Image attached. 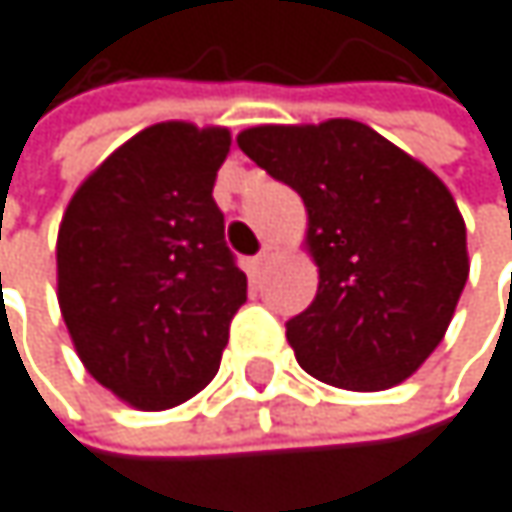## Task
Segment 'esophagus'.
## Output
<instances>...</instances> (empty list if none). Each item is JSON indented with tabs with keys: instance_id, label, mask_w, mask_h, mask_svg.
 <instances>
[{
	"instance_id": "34e87169",
	"label": "esophagus",
	"mask_w": 512,
	"mask_h": 512,
	"mask_svg": "<svg viewBox=\"0 0 512 512\" xmlns=\"http://www.w3.org/2000/svg\"><path fill=\"white\" fill-rule=\"evenodd\" d=\"M276 254H279V251H276V245H270V242H267V245L261 248V254H258V258H254V267H258V270H264V267H267V264H270V261L276 258Z\"/></svg>"
}]
</instances>
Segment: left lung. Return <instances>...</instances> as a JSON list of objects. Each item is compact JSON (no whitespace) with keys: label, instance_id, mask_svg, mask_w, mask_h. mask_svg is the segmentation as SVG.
Returning <instances> with one entry per match:
<instances>
[{"label":"left lung","instance_id":"left-lung-1","mask_svg":"<svg viewBox=\"0 0 512 512\" xmlns=\"http://www.w3.org/2000/svg\"><path fill=\"white\" fill-rule=\"evenodd\" d=\"M236 143L309 212L306 248L321 282L288 321L297 363L357 393L411 378L441 345L471 270L450 188L354 119L254 125Z\"/></svg>","mask_w":512,"mask_h":512}]
</instances>
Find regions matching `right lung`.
I'll return each mask as SVG.
<instances>
[{
  "label": "right lung",
  "instance_id": "add662e5",
  "mask_svg": "<svg viewBox=\"0 0 512 512\" xmlns=\"http://www.w3.org/2000/svg\"><path fill=\"white\" fill-rule=\"evenodd\" d=\"M227 152V128L149 125L80 182L62 215V321L86 372L137 411L197 396L245 303L212 200Z\"/></svg>",
  "mask_w": 512,
  "mask_h": 512
}]
</instances>
